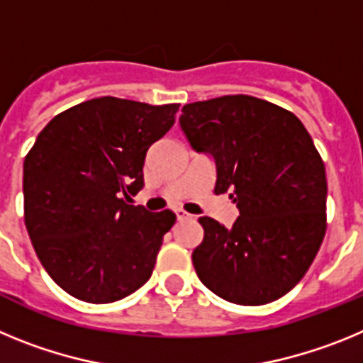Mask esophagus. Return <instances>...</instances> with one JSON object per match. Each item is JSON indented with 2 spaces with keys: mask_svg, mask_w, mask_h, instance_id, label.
I'll return each mask as SVG.
<instances>
[{
  "mask_svg": "<svg viewBox=\"0 0 363 363\" xmlns=\"http://www.w3.org/2000/svg\"><path fill=\"white\" fill-rule=\"evenodd\" d=\"M174 213H176V220H178V221H184V220H191V214H189V213H185V211H182V209H176L174 211Z\"/></svg>",
  "mask_w": 363,
  "mask_h": 363,
  "instance_id": "34e87169",
  "label": "esophagus"
}]
</instances>
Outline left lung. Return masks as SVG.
<instances>
[{"label": "left lung", "mask_w": 363, "mask_h": 363, "mask_svg": "<svg viewBox=\"0 0 363 363\" xmlns=\"http://www.w3.org/2000/svg\"><path fill=\"white\" fill-rule=\"evenodd\" d=\"M179 129L216 167L214 192L240 216L230 227L200 218L192 264L207 289L264 306L303 278L325 234V165L293 112L255 96H221L182 108Z\"/></svg>", "instance_id": "obj_1"}]
</instances>
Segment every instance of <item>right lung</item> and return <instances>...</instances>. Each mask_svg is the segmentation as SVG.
<instances>
[{"mask_svg": "<svg viewBox=\"0 0 363 363\" xmlns=\"http://www.w3.org/2000/svg\"><path fill=\"white\" fill-rule=\"evenodd\" d=\"M178 107L104 96L38 134L23 163L25 225L45 271L70 296L111 303L152 274L176 216L124 201L145 185L147 150L174 125Z\"/></svg>", "mask_w": 363, "mask_h": 363, "instance_id": "1", "label": "right lung"}]
</instances>
